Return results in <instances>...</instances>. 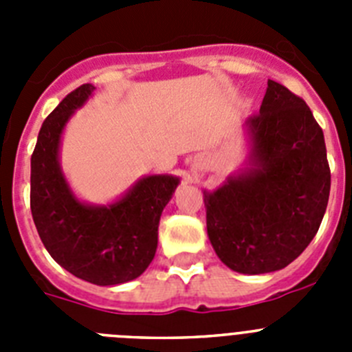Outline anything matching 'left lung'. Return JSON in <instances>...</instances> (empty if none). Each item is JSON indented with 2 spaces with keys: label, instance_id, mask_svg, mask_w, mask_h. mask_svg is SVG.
<instances>
[{
  "label": "left lung",
  "instance_id": "8db88e82",
  "mask_svg": "<svg viewBox=\"0 0 352 352\" xmlns=\"http://www.w3.org/2000/svg\"><path fill=\"white\" fill-rule=\"evenodd\" d=\"M245 169L204 190L211 247L232 272L285 268L314 239L328 206L329 174L321 126L309 105L268 80L259 113L245 123Z\"/></svg>",
  "mask_w": 352,
  "mask_h": 352
}]
</instances>
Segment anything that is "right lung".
<instances>
[{
	"mask_svg": "<svg viewBox=\"0 0 352 352\" xmlns=\"http://www.w3.org/2000/svg\"><path fill=\"white\" fill-rule=\"evenodd\" d=\"M93 91V84H82L43 121L31 155V214L43 247L60 266L91 284L118 285L138 278L153 261L160 214L179 178L144 176L102 206L79 201L61 170L60 144L68 120Z\"/></svg>",
	"mask_w": 352,
	"mask_h": 352,
	"instance_id": "right-lung-1",
	"label": "right lung"
}]
</instances>
